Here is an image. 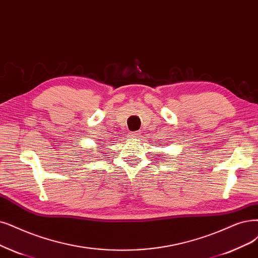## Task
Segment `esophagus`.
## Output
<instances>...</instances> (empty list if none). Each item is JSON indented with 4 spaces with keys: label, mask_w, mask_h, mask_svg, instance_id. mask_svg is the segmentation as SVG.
<instances>
[{
    "label": "esophagus",
    "mask_w": 258,
    "mask_h": 258,
    "mask_svg": "<svg viewBox=\"0 0 258 258\" xmlns=\"http://www.w3.org/2000/svg\"><path fill=\"white\" fill-rule=\"evenodd\" d=\"M130 138H132V139H138L141 135H140V133L139 132H133V133H130Z\"/></svg>",
    "instance_id": "1"
}]
</instances>
